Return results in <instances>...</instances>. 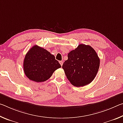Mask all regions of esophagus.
Instances as JSON below:
<instances>
[{
	"label": "esophagus",
	"instance_id": "esophagus-1",
	"mask_svg": "<svg viewBox=\"0 0 123 123\" xmlns=\"http://www.w3.org/2000/svg\"><path fill=\"white\" fill-rule=\"evenodd\" d=\"M59 63H60V64H61V66H62V64H63V62L62 61H59Z\"/></svg>",
	"mask_w": 123,
	"mask_h": 123
}]
</instances>
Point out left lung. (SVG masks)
I'll list each match as a JSON object with an SVG mask.
<instances>
[{
    "label": "left lung",
    "mask_w": 123,
    "mask_h": 123,
    "mask_svg": "<svg viewBox=\"0 0 123 123\" xmlns=\"http://www.w3.org/2000/svg\"><path fill=\"white\" fill-rule=\"evenodd\" d=\"M99 66L100 59L94 49L90 45L81 44L68 53L62 68L73 86L82 87L94 80Z\"/></svg>",
    "instance_id": "1"
}]
</instances>
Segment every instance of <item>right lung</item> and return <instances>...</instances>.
Segmentation results:
<instances>
[{"instance_id": "right-lung-1", "label": "right lung", "mask_w": 123, "mask_h": 123, "mask_svg": "<svg viewBox=\"0 0 123 123\" xmlns=\"http://www.w3.org/2000/svg\"><path fill=\"white\" fill-rule=\"evenodd\" d=\"M61 67L54 55L37 45L29 50L24 60L25 74L30 80L36 82L47 80L55 70Z\"/></svg>"}]
</instances>
